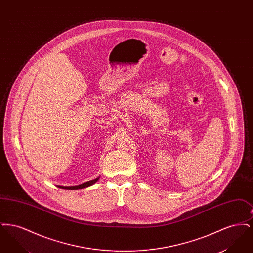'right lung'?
<instances>
[{"label":"right lung","mask_w":253,"mask_h":253,"mask_svg":"<svg viewBox=\"0 0 253 253\" xmlns=\"http://www.w3.org/2000/svg\"><path fill=\"white\" fill-rule=\"evenodd\" d=\"M99 179V177H97L94 180L88 181V182H85L84 184H81L79 186H71V187H64V186H58L60 189H64V190H80V189H84V188H87V187H90L92 185H94L97 180Z\"/></svg>","instance_id":"right-lung-1"}]
</instances>
